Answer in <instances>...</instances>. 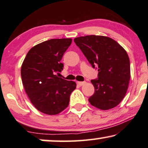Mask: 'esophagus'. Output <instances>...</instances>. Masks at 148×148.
<instances>
[{
    "mask_svg": "<svg viewBox=\"0 0 148 148\" xmlns=\"http://www.w3.org/2000/svg\"><path fill=\"white\" fill-rule=\"evenodd\" d=\"M85 83H86V82H77V84H78V85H80V86H82V85H84V84H85Z\"/></svg>",
    "mask_w": 148,
    "mask_h": 148,
    "instance_id": "esophagus-1",
    "label": "esophagus"
}]
</instances>
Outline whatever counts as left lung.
<instances>
[{
    "label": "left lung",
    "instance_id": "obj_1",
    "mask_svg": "<svg viewBox=\"0 0 148 148\" xmlns=\"http://www.w3.org/2000/svg\"><path fill=\"white\" fill-rule=\"evenodd\" d=\"M74 40L92 68L98 67V78L90 81L95 92L88 101L102 110L117 106L127 93L131 78L127 51L108 36L90 35L75 38Z\"/></svg>",
    "mask_w": 148,
    "mask_h": 148
}]
</instances>
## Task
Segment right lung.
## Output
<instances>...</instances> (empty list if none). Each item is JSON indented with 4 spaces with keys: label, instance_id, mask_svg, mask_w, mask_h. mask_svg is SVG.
<instances>
[{
    "label": "right lung",
    "instance_id": "right-lung-1",
    "mask_svg": "<svg viewBox=\"0 0 148 148\" xmlns=\"http://www.w3.org/2000/svg\"><path fill=\"white\" fill-rule=\"evenodd\" d=\"M72 38L51 39L30 49L21 65V76L25 91L38 111L56 115L68 107L70 94L76 84L59 78L63 55L72 43Z\"/></svg>",
    "mask_w": 148,
    "mask_h": 148
}]
</instances>
